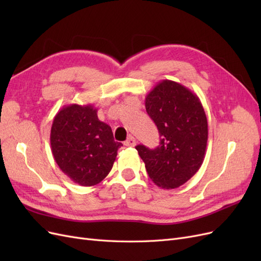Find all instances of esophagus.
I'll return each instance as SVG.
<instances>
[{
    "label": "esophagus",
    "mask_w": 261,
    "mask_h": 261,
    "mask_svg": "<svg viewBox=\"0 0 261 261\" xmlns=\"http://www.w3.org/2000/svg\"><path fill=\"white\" fill-rule=\"evenodd\" d=\"M124 145L127 146V147H134V146L136 145V139L134 138L133 136H129V137L127 138V140L124 141Z\"/></svg>",
    "instance_id": "esophagus-1"
}]
</instances>
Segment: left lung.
<instances>
[{
	"label": "left lung",
	"mask_w": 261,
	"mask_h": 261,
	"mask_svg": "<svg viewBox=\"0 0 261 261\" xmlns=\"http://www.w3.org/2000/svg\"><path fill=\"white\" fill-rule=\"evenodd\" d=\"M146 111L160 134V145L136 146L149 177L161 188L185 184L201 167L208 140V122L197 94L176 82L156 84L145 100Z\"/></svg>",
	"instance_id": "left-lung-1"
}]
</instances>
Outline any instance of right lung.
<instances>
[{"mask_svg":"<svg viewBox=\"0 0 261 261\" xmlns=\"http://www.w3.org/2000/svg\"><path fill=\"white\" fill-rule=\"evenodd\" d=\"M91 105H68L54 116L50 143L54 160L74 183L94 186L111 171L117 150L110 126Z\"/></svg>","mask_w":261,"mask_h":261,"instance_id":"right-lung-1","label":"right lung"}]
</instances>
